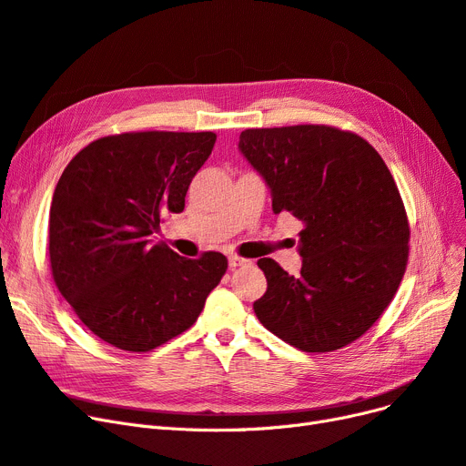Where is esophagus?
<instances>
[{"label": "esophagus", "instance_id": "esophagus-1", "mask_svg": "<svg viewBox=\"0 0 466 466\" xmlns=\"http://www.w3.org/2000/svg\"><path fill=\"white\" fill-rule=\"evenodd\" d=\"M247 264H250V260L240 258V256H229V268H231V269L240 268V266H247Z\"/></svg>", "mask_w": 466, "mask_h": 466}]
</instances>
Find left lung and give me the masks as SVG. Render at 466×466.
Segmentation results:
<instances>
[{"mask_svg":"<svg viewBox=\"0 0 466 466\" xmlns=\"http://www.w3.org/2000/svg\"><path fill=\"white\" fill-rule=\"evenodd\" d=\"M238 148L271 188L274 214L304 223L299 276L258 260L268 291L256 316L304 352L357 341L390 307L409 260V218L386 162L329 125L247 129Z\"/></svg>","mask_w":466,"mask_h":466,"instance_id":"obj_1","label":"left lung"}]
</instances>
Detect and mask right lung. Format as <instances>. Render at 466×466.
Segmentation results:
<instances>
[{"label":"right lung","mask_w":466,"mask_h":466,"mask_svg":"<svg viewBox=\"0 0 466 466\" xmlns=\"http://www.w3.org/2000/svg\"><path fill=\"white\" fill-rule=\"evenodd\" d=\"M216 133L138 131L90 142L61 173L50 206L56 287L96 337L148 352L187 331L228 271L221 252L188 260L150 235L185 208Z\"/></svg>","instance_id":"add662e5"}]
</instances>
